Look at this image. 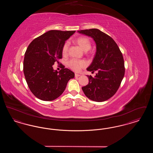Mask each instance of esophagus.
Here are the masks:
<instances>
[{"mask_svg":"<svg viewBox=\"0 0 153 153\" xmlns=\"http://www.w3.org/2000/svg\"><path fill=\"white\" fill-rule=\"evenodd\" d=\"M81 76V75L79 74H77V73H75V77H79V76Z\"/></svg>","mask_w":153,"mask_h":153,"instance_id":"1","label":"esophagus"}]
</instances>
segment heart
Returning a JSON list of instances; mask_svg holds the SVG:
<instances>
[{
	"label": "heart",
	"mask_w": 153,
	"mask_h": 153,
	"mask_svg": "<svg viewBox=\"0 0 153 153\" xmlns=\"http://www.w3.org/2000/svg\"><path fill=\"white\" fill-rule=\"evenodd\" d=\"M76 42L80 46V48L84 51H87L90 50L92 46L90 39L87 36H80L76 39ZM69 44L68 42H66L63 45L62 48V53L65 56L68 53ZM87 63L84 60H77L72 59L68 62V66L73 71L76 72L79 71L81 68L85 67Z\"/></svg>",
	"instance_id": "obj_1"
}]
</instances>
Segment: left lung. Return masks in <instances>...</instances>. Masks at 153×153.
I'll use <instances>...</instances> for the list:
<instances>
[{
  "mask_svg": "<svg viewBox=\"0 0 153 153\" xmlns=\"http://www.w3.org/2000/svg\"><path fill=\"white\" fill-rule=\"evenodd\" d=\"M77 32L92 38L96 45L95 57L87 70L97 73L94 77L87 76L89 83L82 89L91 100H107L115 94L123 79L125 68L122 53L115 41L100 30L91 29Z\"/></svg>",
  "mask_w": 153,
  "mask_h": 153,
  "instance_id": "8db88e82",
  "label": "left lung"
}]
</instances>
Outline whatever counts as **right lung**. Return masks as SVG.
Returning <instances> with one entry per match:
<instances>
[{
    "mask_svg": "<svg viewBox=\"0 0 153 153\" xmlns=\"http://www.w3.org/2000/svg\"><path fill=\"white\" fill-rule=\"evenodd\" d=\"M76 31L50 30L34 39L25 54L23 73L30 90L36 97L52 101L62 95L74 73L64 66L54 70L62 58V48Z\"/></svg>",
    "mask_w": 153,
    "mask_h": 153,
    "instance_id": "add662e5",
    "label": "right lung"
}]
</instances>
